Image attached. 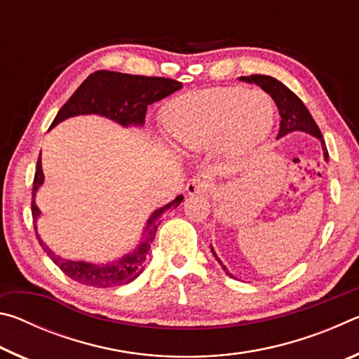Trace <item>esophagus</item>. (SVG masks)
Instances as JSON below:
<instances>
[{
	"mask_svg": "<svg viewBox=\"0 0 359 359\" xmlns=\"http://www.w3.org/2000/svg\"><path fill=\"white\" fill-rule=\"evenodd\" d=\"M187 191L188 194H203V196H210L212 193H214V187L209 180L205 179H191L190 182L187 184Z\"/></svg>",
	"mask_w": 359,
	"mask_h": 359,
	"instance_id": "34e87169",
	"label": "esophagus"
}]
</instances>
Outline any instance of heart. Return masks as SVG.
Wrapping results in <instances>:
<instances>
[{
	"instance_id": "heart-1",
	"label": "heart",
	"mask_w": 359,
	"mask_h": 359,
	"mask_svg": "<svg viewBox=\"0 0 359 359\" xmlns=\"http://www.w3.org/2000/svg\"><path fill=\"white\" fill-rule=\"evenodd\" d=\"M180 147L204 151L222 141L231 155L250 151L269 136L274 106L266 95L245 88H212L172 100L163 114Z\"/></svg>"
}]
</instances>
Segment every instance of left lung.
<instances>
[{"label":"left lung","instance_id":"8db88e82","mask_svg":"<svg viewBox=\"0 0 359 359\" xmlns=\"http://www.w3.org/2000/svg\"><path fill=\"white\" fill-rule=\"evenodd\" d=\"M239 81L247 82V83H257L258 87L263 88L264 92L267 95H271V98L274 100V102L278 107V114H280V117H282L280 130H278L277 137H283L294 131L307 133V135L317 137L321 142L325 161H327V149H326L325 139H323V136H321L320 128L317 126V123H315V120L312 118L311 112L307 111V107L304 106V102L297 98V96L291 92L288 87H285L280 81H277V79H274V77L261 76V74L239 77ZM210 252H212V255H214L218 263H220L223 271L226 272V276L234 277L228 271V267L222 263V259L217 257V253L212 245H210Z\"/></svg>","mask_w":359,"mask_h":359}]
</instances>
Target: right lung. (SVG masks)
<instances>
[{
  "label": "right lung",
  "mask_w": 359,
  "mask_h": 359,
  "mask_svg": "<svg viewBox=\"0 0 359 359\" xmlns=\"http://www.w3.org/2000/svg\"><path fill=\"white\" fill-rule=\"evenodd\" d=\"M182 88V83L172 79L165 77H145V76H133L123 74V72L114 71H96L90 74L81 83L74 95L65 102L60 109L57 117L53 118L50 130L63 120L76 117V115H101L109 120L115 121L123 128L135 126L141 128L145 121V112L147 107L156 101H161L166 96ZM44 184V172H42L41 155L36 165L34 182H33V201H32V214L36 238H38L41 247L48 255L53 263L62 269L66 276L72 280L82 285L96 288H111L121 287L135 280L144 271L145 259L149 257L150 244L155 239V233L160 218L168 209L177 208L184 201V196L179 194L171 203L163 205V208L151 212L147 223H145L142 238L139 244L131 252L125 253L123 257L115 258L107 263H90V261H76L68 259L57 255L46 245V242L38 234V218L41 210L36 205V193Z\"/></svg>",
  "instance_id": "1"
}]
</instances>
